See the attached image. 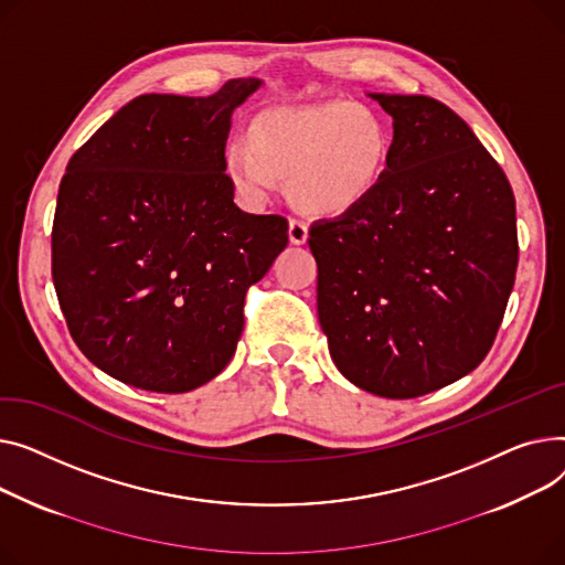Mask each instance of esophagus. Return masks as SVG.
Instances as JSON below:
<instances>
[{
    "label": "esophagus",
    "instance_id": "obj_1",
    "mask_svg": "<svg viewBox=\"0 0 565 565\" xmlns=\"http://www.w3.org/2000/svg\"><path fill=\"white\" fill-rule=\"evenodd\" d=\"M289 242L301 246L308 242V225L301 218H291L289 221Z\"/></svg>",
    "mask_w": 565,
    "mask_h": 565
}]
</instances>
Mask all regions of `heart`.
<instances>
[{
  "mask_svg": "<svg viewBox=\"0 0 565 565\" xmlns=\"http://www.w3.org/2000/svg\"><path fill=\"white\" fill-rule=\"evenodd\" d=\"M392 152L385 118L360 103H321L259 114L248 139L225 148V175L248 205L289 182L294 203L323 216L362 205L381 184Z\"/></svg>",
  "mask_w": 565,
  "mask_h": 565,
  "instance_id": "heart-1",
  "label": "heart"
}]
</instances>
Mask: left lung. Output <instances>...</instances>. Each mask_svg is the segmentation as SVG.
<instances>
[{
  "label": "left lung",
  "mask_w": 565,
  "mask_h": 565,
  "mask_svg": "<svg viewBox=\"0 0 565 565\" xmlns=\"http://www.w3.org/2000/svg\"><path fill=\"white\" fill-rule=\"evenodd\" d=\"M394 118L362 205L310 227L317 312L338 370L387 399L440 390L488 355L515 282L513 189L458 114L374 95Z\"/></svg>",
  "instance_id": "8db88e82"
}]
</instances>
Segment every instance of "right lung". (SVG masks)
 <instances>
[{"label": "right lung", "instance_id": "right-lung-1", "mask_svg": "<svg viewBox=\"0 0 565 565\" xmlns=\"http://www.w3.org/2000/svg\"><path fill=\"white\" fill-rule=\"evenodd\" d=\"M259 86L148 93L73 154L52 225V280L79 351L139 390L178 394L223 372L250 285L287 246V218L235 205L232 109Z\"/></svg>", "mask_w": 565, "mask_h": 565}]
</instances>
